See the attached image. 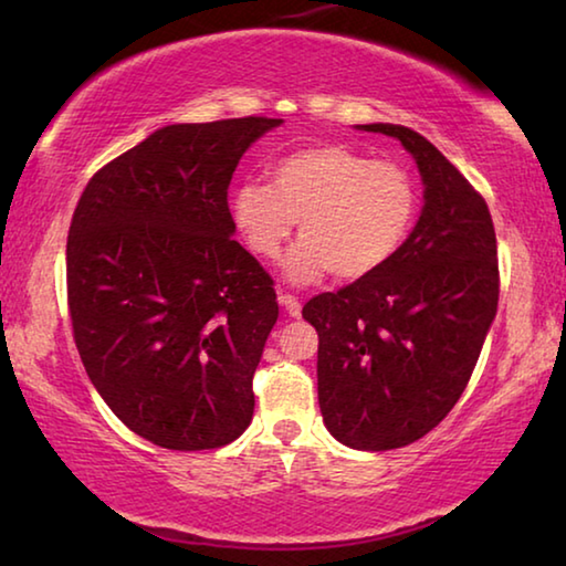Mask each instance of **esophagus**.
Returning a JSON list of instances; mask_svg holds the SVG:
<instances>
[{
    "label": "esophagus",
    "mask_w": 566,
    "mask_h": 566,
    "mask_svg": "<svg viewBox=\"0 0 566 566\" xmlns=\"http://www.w3.org/2000/svg\"><path fill=\"white\" fill-rule=\"evenodd\" d=\"M280 304L284 306V312L290 314V317H294V319L302 314V304H300V300H296V296H292V294L280 292Z\"/></svg>",
    "instance_id": "34e87169"
}]
</instances>
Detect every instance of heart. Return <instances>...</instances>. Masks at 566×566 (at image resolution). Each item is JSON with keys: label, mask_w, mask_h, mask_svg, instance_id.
Returning <instances> with one entry per match:
<instances>
[{"label": "heart", "mask_w": 566, "mask_h": 566, "mask_svg": "<svg viewBox=\"0 0 566 566\" xmlns=\"http://www.w3.org/2000/svg\"><path fill=\"white\" fill-rule=\"evenodd\" d=\"M417 187L397 161L369 159L347 145H310L272 165V185L247 181L232 195V219L262 260L282 252L294 224L302 239L284 260L286 280H367L395 260L417 219Z\"/></svg>", "instance_id": "1"}]
</instances>
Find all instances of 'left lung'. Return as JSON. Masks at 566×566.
<instances>
[{"label": "left lung", "instance_id": "left-lung-1", "mask_svg": "<svg viewBox=\"0 0 566 566\" xmlns=\"http://www.w3.org/2000/svg\"><path fill=\"white\" fill-rule=\"evenodd\" d=\"M401 142L424 207L385 270L304 304L319 334L317 391L329 434L361 452L407 447L462 397L496 317L500 266L482 195L419 132L359 124Z\"/></svg>", "mask_w": 566, "mask_h": 566}]
</instances>
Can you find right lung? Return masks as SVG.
I'll return each instance as SVG.
<instances>
[{
  "instance_id": "right-lung-1",
  "label": "right lung",
  "mask_w": 566,
  "mask_h": 566,
  "mask_svg": "<svg viewBox=\"0 0 566 566\" xmlns=\"http://www.w3.org/2000/svg\"><path fill=\"white\" fill-rule=\"evenodd\" d=\"M282 119L169 124L90 179L66 239V300L94 389L134 434L199 452L244 432L280 304L232 237L227 189Z\"/></svg>"
}]
</instances>
